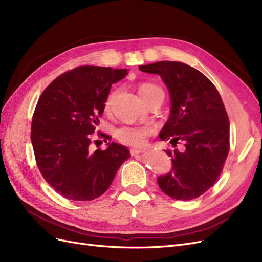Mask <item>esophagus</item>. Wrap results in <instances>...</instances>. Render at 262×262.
I'll use <instances>...</instances> for the list:
<instances>
[{"instance_id": "34e87169", "label": "esophagus", "mask_w": 262, "mask_h": 262, "mask_svg": "<svg viewBox=\"0 0 262 262\" xmlns=\"http://www.w3.org/2000/svg\"><path fill=\"white\" fill-rule=\"evenodd\" d=\"M130 152H131V155H132V156H136V155H138V154H141L142 152H143V150L140 149V148H132V149L130 150Z\"/></svg>"}]
</instances>
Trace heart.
<instances>
[{
    "label": "heart",
    "mask_w": 262,
    "mask_h": 262,
    "mask_svg": "<svg viewBox=\"0 0 262 262\" xmlns=\"http://www.w3.org/2000/svg\"><path fill=\"white\" fill-rule=\"evenodd\" d=\"M154 92H162L160 87L156 86L152 83H143L139 86V94L141 97L143 98L147 96L148 94ZM117 91L110 92L105 100V112H109L112 109L113 102L117 96ZM153 133L152 126H132V125H124L119 128L116 131L117 139L121 142V143L130 146H142L146 143L147 138Z\"/></svg>",
    "instance_id": "1"
}]
</instances>
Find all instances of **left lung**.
Listing matches in <instances>:
<instances>
[{
	"instance_id": "8db88e82",
	"label": "left lung",
	"mask_w": 262,
	"mask_h": 262,
	"mask_svg": "<svg viewBox=\"0 0 262 262\" xmlns=\"http://www.w3.org/2000/svg\"><path fill=\"white\" fill-rule=\"evenodd\" d=\"M142 72L161 75L167 85L171 112L160 138L175 147L169 173L157 178L162 191L176 200H191L214 186L229 152V120L216 87L186 63L160 61L140 66Z\"/></svg>"
}]
</instances>
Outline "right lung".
<instances>
[{
  "label": "right lung",
  "instance_id": "right-lung-1",
  "mask_svg": "<svg viewBox=\"0 0 262 262\" xmlns=\"http://www.w3.org/2000/svg\"><path fill=\"white\" fill-rule=\"evenodd\" d=\"M126 74L125 69L77 67L59 75L39 97L30 133L36 164L45 180L69 200L101 195L131 156L115 142L95 152L90 147L110 87ZM98 137L109 139L100 132Z\"/></svg>",
  "mask_w": 262,
  "mask_h": 262
}]
</instances>
